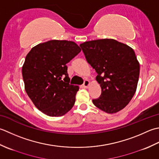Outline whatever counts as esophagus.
Returning <instances> with one entry per match:
<instances>
[{
    "label": "esophagus",
    "instance_id": "esophagus-1",
    "mask_svg": "<svg viewBox=\"0 0 159 159\" xmlns=\"http://www.w3.org/2000/svg\"><path fill=\"white\" fill-rule=\"evenodd\" d=\"M89 84H90L89 81L85 80L84 82V84H83V87H84V88H88V86H89Z\"/></svg>",
    "mask_w": 159,
    "mask_h": 159
}]
</instances>
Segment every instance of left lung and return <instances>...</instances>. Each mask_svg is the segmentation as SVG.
I'll return each instance as SVG.
<instances>
[{
  "mask_svg": "<svg viewBox=\"0 0 159 159\" xmlns=\"http://www.w3.org/2000/svg\"><path fill=\"white\" fill-rule=\"evenodd\" d=\"M80 47L98 73L96 80L102 89L93 104L110 114L124 108L136 92L140 72L134 50L113 39L85 42Z\"/></svg>",
  "mask_w": 159,
  "mask_h": 159,
  "instance_id": "left-lung-1",
  "label": "left lung"
}]
</instances>
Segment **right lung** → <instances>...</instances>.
<instances>
[{"instance_id":"1","label":"right lung","mask_w":159,"mask_h":159,"mask_svg":"<svg viewBox=\"0 0 159 159\" xmlns=\"http://www.w3.org/2000/svg\"><path fill=\"white\" fill-rule=\"evenodd\" d=\"M81 51L72 41L53 40L31 48L22 73L25 90L35 107L50 116L73 108L79 87L70 84L66 64Z\"/></svg>"}]
</instances>
